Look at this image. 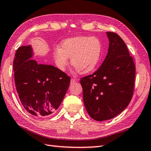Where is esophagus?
I'll list each match as a JSON object with an SVG mask.
<instances>
[{
	"instance_id": "34e87169",
	"label": "esophagus",
	"mask_w": 151,
	"mask_h": 151,
	"mask_svg": "<svg viewBox=\"0 0 151 151\" xmlns=\"http://www.w3.org/2000/svg\"><path fill=\"white\" fill-rule=\"evenodd\" d=\"M76 82V79L74 78H72L71 80H70V83H71V84H73V83H74Z\"/></svg>"
}]
</instances>
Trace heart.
Listing matches in <instances>:
<instances>
[{
  "label": "heart",
  "instance_id": "b5f03b06",
  "mask_svg": "<svg viewBox=\"0 0 151 151\" xmlns=\"http://www.w3.org/2000/svg\"><path fill=\"white\" fill-rule=\"evenodd\" d=\"M102 43L95 37L79 36L63 41L60 48L53 52V58L58 68L64 71L68 65V58L72 66L81 74L93 71L101 58Z\"/></svg>",
  "mask_w": 151,
  "mask_h": 151
}]
</instances>
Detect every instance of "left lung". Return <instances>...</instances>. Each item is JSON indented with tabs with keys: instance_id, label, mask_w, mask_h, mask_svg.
<instances>
[{
	"instance_id": "obj_1",
	"label": "left lung",
	"mask_w": 151,
	"mask_h": 151,
	"mask_svg": "<svg viewBox=\"0 0 151 151\" xmlns=\"http://www.w3.org/2000/svg\"><path fill=\"white\" fill-rule=\"evenodd\" d=\"M108 53L98 70L81 78L83 102L89 116L96 121L112 119L131 101L136 66L125 42L114 32H106Z\"/></svg>"
}]
</instances>
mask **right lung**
Here are the masks:
<instances>
[{"instance_id":"add662e5","label":"right lung","mask_w":151,"mask_h":151,"mask_svg":"<svg viewBox=\"0 0 151 151\" xmlns=\"http://www.w3.org/2000/svg\"><path fill=\"white\" fill-rule=\"evenodd\" d=\"M31 46H22L15 53L13 68L17 92L26 111L38 118L59 108L68 90L70 78L52 65L31 59Z\"/></svg>"}]
</instances>
